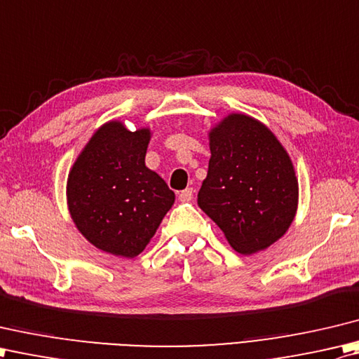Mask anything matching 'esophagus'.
<instances>
[{"instance_id": "34e87169", "label": "esophagus", "mask_w": 359, "mask_h": 359, "mask_svg": "<svg viewBox=\"0 0 359 359\" xmlns=\"http://www.w3.org/2000/svg\"><path fill=\"white\" fill-rule=\"evenodd\" d=\"M194 198V189L192 187H187L184 190H181V192L178 194V200L182 201V203H187Z\"/></svg>"}]
</instances>
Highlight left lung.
Instances as JSON below:
<instances>
[{"mask_svg":"<svg viewBox=\"0 0 359 359\" xmlns=\"http://www.w3.org/2000/svg\"><path fill=\"white\" fill-rule=\"evenodd\" d=\"M209 147L198 206L237 252L266 250L288 231L297 210L299 184L287 150L266 126L241 113L209 131Z\"/></svg>","mask_w":359,"mask_h":359,"instance_id":"8db88e82","label":"left lung"}]
</instances>
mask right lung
<instances>
[{
  "instance_id": "obj_1",
  "label": "right lung",
  "mask_w": 359,
  "mask_h": 359,
  "mask_svg": "<svg viewBox=\"0 0 359 359\" xmlns=\"http://www.w3.org/2000/svg\"><path fill=\"white\" fill-rule=\"evenodd\" d=\"M150 128L104 123L71 167L67 200L80 233L99 250L133 259L149 245L175 194L145 165Z\"/></svg>"
}]
</instances>
